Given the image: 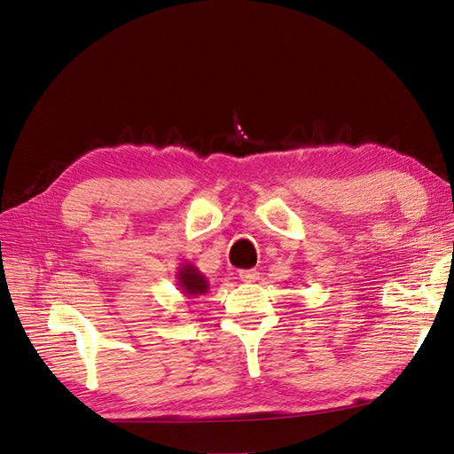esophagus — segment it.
Wrapping results in <instances>:
<instances>
[{
	"label": "esophagus",
	"instance_id": "1",
	"mask_svg": "<svg viewBox=\"0 0 454 454\" xmlns=\"http://www.w3.org/2000/svg\"><path fill=\"white\" fill-rule=\"evenodd\" d=\"M258 271L256 270H241L239 271V279L243 281V283H254L256 279H258Z\"/></svg>",
	"mask_w": 454,
	"mask_h": 454
}]
</instances>
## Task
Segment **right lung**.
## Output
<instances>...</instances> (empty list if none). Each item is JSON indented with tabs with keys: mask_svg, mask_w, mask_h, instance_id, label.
<instances>
[{
	"mask_svg": "<svg viewBox=\"0 0 454 454\" xmlns=\"http://www.w3.org/2000/svg\"><path fill=\"white\" fill-rule=\"evenodd\" d=\"M177 286L183 292V296L190 298H196L206 294L209 290V281L207 277L203 275L194 264H181V268H177Z\"/></svg>",
	"mask_w": 454,
	"mask_h": 454,
	"instance_id": "obj_1",
	"label": "right lung"
}]
</instances>
